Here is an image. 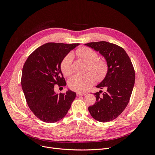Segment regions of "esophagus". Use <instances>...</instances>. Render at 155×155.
<instances>
[{
    "mask_svg": "<svg viewBox=\"0 0 155 155\" xmlns=\"http://www.w3.org/2000/svg\"><path fill=\"white\" fill-rule=\"evenodd\" d=\"M87 93H82V92H77V95L80 96V95H86Z\"/></svg>",
    "mask_w": 155,
    "mask_h": 155,
    "instance_id": "esophagus-1",
    "label": "esophagus"
}]
</instances>
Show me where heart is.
Returning a JSON list of instances; mask_svg holds the SVG:
<instances>
[{
  "label": "heart",
  "instance_id": "heart-1",
  "mask_svg": "<svg viewBox=\"0 0 155 155\" xmlns=\"http://www.w3.org/2000/svg\"><path fill=\"white\" fill-rule=\"evenodd\" d=\"M75 54L88 63L87 70L94 73L97 80H101L106 76L109 68L107 62L104 59L98 58V53L93 49L87 46L80 47L76 50ZM72 61L71 53H68L61 61L60 68L64 75L69 76L71 74ZM94 80L95 77L92 73L75 75L68 80V85L73 91L84 92L93 85Z\"/></svg>",
  "mask_w": 155,
  "mask_h": 155
}]
</instances>
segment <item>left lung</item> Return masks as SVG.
<instances>
[{"instance_id":"obj_1","label":"left lung","mask_w":155,"mask_h":155,"mask_svg":"<svg viewBox=\"0 0 155 155\" xmlns=\"http://www.w3.org/2000/svg\"><path fill=\"white\" fill-rule=\"evenodd\" d=\"M104 57L108 64L105 78L96 87L102 91L94 93L96 102L88 107L92 117L101 123L117 118L127 105L135 82V71L132 62L123 48L106 41L85 44Z\"/></svg>"}]
</instances>
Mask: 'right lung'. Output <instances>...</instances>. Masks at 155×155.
<instances>
[{
  "label": "right lung",
  "mask_w": 155,
  "mask_h": 155,
  "mask_svg": "<svg viewBox=\"0 0 155 155\" xmlns=\"http://www.w3.org/2000/svg\"><path fill=\"white\" fill-rule=\"evenodd\" d=\"M79 43H48L39 46L27 58L22 68L21 86L31 110L40 120L53 123L63 118L76 93L54 92L55 85H67L60 68L62 59Z\"/></svg>",
  "instance_id": "obj_1"
}]
</instances>
